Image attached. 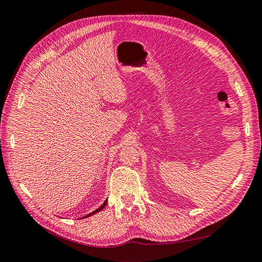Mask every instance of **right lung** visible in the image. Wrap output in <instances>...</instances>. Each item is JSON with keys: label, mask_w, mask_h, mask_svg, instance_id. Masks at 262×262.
<instances>
[{"label": "right lung", "mask_w": 262, "mask_h": 262, "mask_svg": "<svg viewBox=\"0 0 262 262\" xmlns=\"http://www.w3.org/2000/svg\"><path fill=\"white\" fill-rule=\"evenodd\" d=\"M106 204H107V199L104 201V203H103V205L102 206H100L99 208H97V209L96 210H94V211H92L91 213H89V214H86V216H84V217H82V218H85V217H90V216H92V214H94V213H96V212H98V211H100V210H102L103 209V208L106 206Z\"/></svg>", "instance_id": "1"}]
</instances>
